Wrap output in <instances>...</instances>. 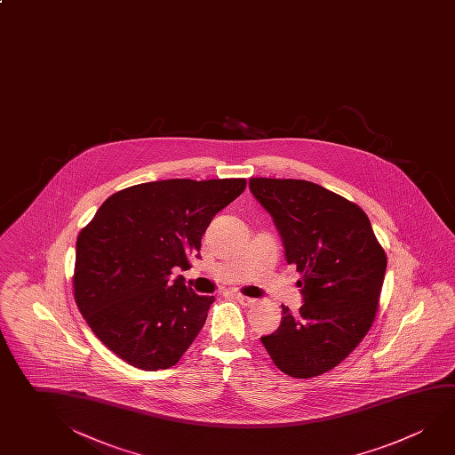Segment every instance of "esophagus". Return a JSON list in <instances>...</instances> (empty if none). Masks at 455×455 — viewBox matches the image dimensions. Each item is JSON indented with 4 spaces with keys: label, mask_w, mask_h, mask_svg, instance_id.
<instances>
[{
    "label": "esophagus",
    "mask_w": 455,
    "mask_h": 455,
    "mask_svg": "<svg viewBox=\"0 0 455 455\" xmlns=\"http://www.w3.org/2000/svg\"><path fill=\"white\" fill-rule=\"evenodd\" d=\"M235 299H236L241 305H244V307H252L255 303L254 299H251V297H246V295L243 294H235Z\"/></svg>",
    "instance_id": "obj_1"
}]
</instances>
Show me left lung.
I'll use <instances>...</instances> for the list:
<instances>
[{"label": "left lung", "instance_id": "left-lung-1", "mask_svg": "<svg viewBox=\"0 0 455 455\" xmlns=\"http://www.w3.org/2000/svg\"><path fill=\"white\" fill-rule=\"evenodd\" d=\"M249 188L302 275L299 313L283 307L278 329L260 337L284 374L310 379L340 364L374 323L387 255L358 204L297 179L252 177Z\"/></svg>", "mask_w": 455, "mask_h": 455}]
</instances>
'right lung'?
<instances>
[{"instance_id": "add662e5", "label": "right lung", "mask_w": 455, "mask_h": 455, "mask_svg": "<svg viewBox=\"0 0 455 455\" xmlns=\"http://www.w3.org/2000/svg\"><path fill=\"white\" fill-rule=\"evenodd\" d=\"M246 179H169L132 185L104 201L78 235L73 294L97 339L144 371L179 363L208 318L214 295H198L172 270L190 257Z\"/></svg>"}]
</instances>
